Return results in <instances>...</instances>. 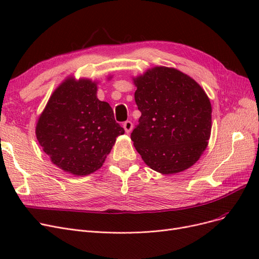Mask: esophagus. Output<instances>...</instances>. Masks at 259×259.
Segmentation results:
<instances>
[{
	"label": "esophagus",
	"mask_w": 259,
	"mask_h": 259,
	"mask_svg": "<svg viewBox=\"0 0 259 259\" xmlns=\"http://www.w3.org/2000/svg\"><path fill=\"white\" fill-rule=\"evenodd\" d=\"M123 127H124L125 132H126L127 134H130V133H131V132H132V130H133V123H132L131 121L124 122V124H123Z\"/></svg>",
	"instance_id": "34e87169"
}]
</instances>
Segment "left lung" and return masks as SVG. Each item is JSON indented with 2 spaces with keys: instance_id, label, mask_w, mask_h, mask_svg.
<instances>
[{
  "instance_id": "1",
  "label": "left lung",
  "mask_w": 259,
  "mask_h": 259,
  "mask_svg": "<svg viewBox=\"0 0 259 259\" xmlns=\"http://www.w3.org/2000/svg\"><path fill=\"white\" fill-rule=\"evenodd\" d=\"M142 116L131 134L147 165L163 175L191 167L208 145L211 106L200 84L175 68L153 67L133 77Z\"/></svg>"
}]
</instances>
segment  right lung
I'll return each instance as SVG.
<instances>
[{
    "label": "right lung",
    "instance_id": "add662e5",
    "mask_svg": "<svg viewBox=\"0 0 259 259\" xmlns=\"http://www.w3.org/2000/svg\"><path fill=\"white\" fill-rule=\"evenodd\" d=\"M123 134L110 105L97 98V82L74 76L53 92L35 126L43 151L57 167L74 176L90 175L103 166L116 137Z\"/></svg>",
    "mask_w": 259,
    "mask_h": 259
}]
</instances>
